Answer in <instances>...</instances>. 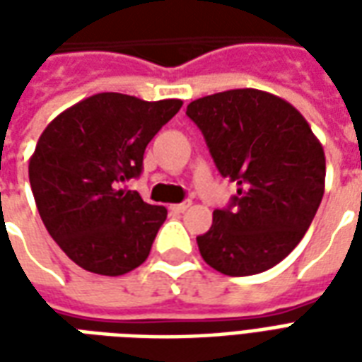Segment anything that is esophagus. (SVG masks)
I'll return each instance as SVG.
<instances>
[{
	"label": "esophagus",
	"instance_id": "1",
	"mask_svg": "<svg viewBox=\"0 0 362 362\" xmlns=\"http://www.w3.org/2000/svg\"><path fill=\"white\" fill-rule=\"evenodd\" d=\"M189 205H192V202H182V204H174V205H170V209H173L174 213H184L186 211V209H188Z\"/></svg>",
	"mask_w": 362,
	"mask_h": 362
}]
</instances>
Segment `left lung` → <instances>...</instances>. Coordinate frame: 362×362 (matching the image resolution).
<instances>
[{
	"label": "left lung",
	"mask_w": 362,
	"mask_h": 362,
	"mask_svg": "<svg viewBox=\"0 0 362 362\" xmlns=\"http://www.w3.org/2000/svg\"><path fill=\"white\" fill-rule=\"evenodd\" d=\"M186 114L219 173L238 186L197 236L202 258L230 277L277 266L303 240L324 196L322 143L293 104L266 90L215 93L189 103Z\"/></svg>",
	"instance_id": "obj_1"
}]
</instances>
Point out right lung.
Wrapping results in <instances>:
<instances>
[{
  "label": "right lung",
  "instance_id": "obj_1",
  "mask_svg": "<svg viewBox=\"0 0 362 362\" xmlns=\"http://www.w3.org/2000/svg\"><path fill=\"white\" fill-rule=\"evenodd\" d=\"M180 108L178 98L98 93L46 126L30 188L44 227L79 267L116 277L147 259L166 209L122 184L139 176L145 147Z\"/></svg>",
  "mask_w": 362,
  "mask_h": 362
}]
</instances>
